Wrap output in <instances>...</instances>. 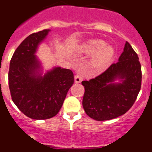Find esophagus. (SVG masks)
I'll use <instances>...</instances> for the list:
<instances>
[{
  "mask_svg": "<svg viewBox=\"0 0 152 152\" xmlns=\"http://www.w3.org/2000/svg\"><path fill=\"white\" fill-rule=\"evenodd\" d=\"M82 79H83V78H82V76L81 75H76L74 77V81L76 83H80L82 81Z\"/></svg>",
  "mask_w": 152,
  "mask_h": 152,
  "instance_id": "34e87169",
  "label": "esophagus"
}]
</instances>
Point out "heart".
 <instances>
[{"mask_svg":"<svg viewBox=\"0 0 152 152\" xmlns=\"http://www.w3.org/2000/svg\"><path fill=\"white\" fill-rule=\"evenodd\" d=\"M82 51L87 55H94L91 59V65L98 71H103L109 67L114 56V50L106 45L100 39H93L82 45Z\"/></svg>","mask_w":152,"mask_h":152,"instance_id":"b5f03b06","label":"heart"}]
</instances>
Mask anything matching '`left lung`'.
<instances>
[{"mask_svg": "<svg viewBox=\"0 0 152 152\" xmlns=\"http://www.w3.org/2000/svg\"><path fill=\"white\" fill-rule=\"evenodd\" d=\"M118 79L120 83H116ZM141 65L137 54L129 42L118 62L89 81L85 86L82 105L87 115L97 121L117 118L126 113L134 103L140 91Z\"/></svg>", "mask_w": 152, "mask_h": 152, "instance_id": "8db88e82", "label": "left lung"}]
</instances>
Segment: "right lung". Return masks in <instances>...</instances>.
Returning <instances> with one entry per match:
<instances>
[{
    "label": "right lung",
    "instance_id": "1",
    "mask_svg": "<svg viewBox=\"0 0 152 152\" xmlns=\"http://www.w3.org/2000/svg\"><path fill=\"white\" fill-rule=\"evenodd\" d=\"M50 29L35 32L20 43L11 58L9 87L18 108L33 120H47L61 109L74 82L69 69L54 67L42 76V65L35 53Z\"/></svg>",
    "mask_w": 152,
    "mask_h": 152
}]
</instances>
